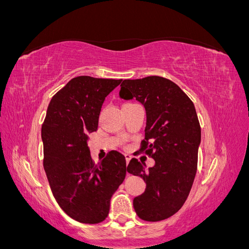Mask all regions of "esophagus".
Returning a JSON list of instances; mask_svg holds the SVG:
<instances>
[{
    "instance_id": "34e87169",
    "label": "esophagus",
    "mask_w": 249,
    "mask_h": 249,
    "mask_svg": "<svg viewBox=\"0 0 249 249\" xmlns=\"http://www.w3.org/2000/svg\"><path fill=\"white\" fill-rule=\"evenodd\" d=\"M124 157H125V161H126V165H127V163L130 162V160L132 159V156L131 155H129V154H125L124 155Z\"/></svg>"
}]
</instances>
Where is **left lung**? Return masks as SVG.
<instances>
[{
    "label": "left lung",
    "mask_w": 249,
    "mask_h": 249,
    "mask_svg": "<svg viewBox=\"0 0 249 249\" xmlns=\"http://www.w3.org/2000/svg\"><path fill=\"white\" fill-rule=\"evenodd\" d=\"M119 96L139 101L146 111L145 138L140 152L155 160V166L133 159L127 172L146 183L135 197L136 214L145 221L167 219L183 207L197 170L200 125L194 104L172 81L158 76L124 80Z\"/></svg>",
    "instance_id": "8db88e82"
}]
</instances>
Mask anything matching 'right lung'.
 <instances>
[{
  "label": "right lung",
  "mask_w": 249,
  "mask_h": 249,
  "mask_svg": "<svg viewBox=\"0 0 249 249\" xmlns=\"http://www.w3.org/2000/svg\"><path fill=\"white\" fill-rule=\"evenodd\" d=\"M123 80L80 76L52 97L41 126L43 167L64 212L82 223L106 219L112 195L124 182L125 158L111 150L94 163L87 144L97 130L106 96Z\"/></svg>",
  "instance_id": "obj_1"
}]
</instances>
